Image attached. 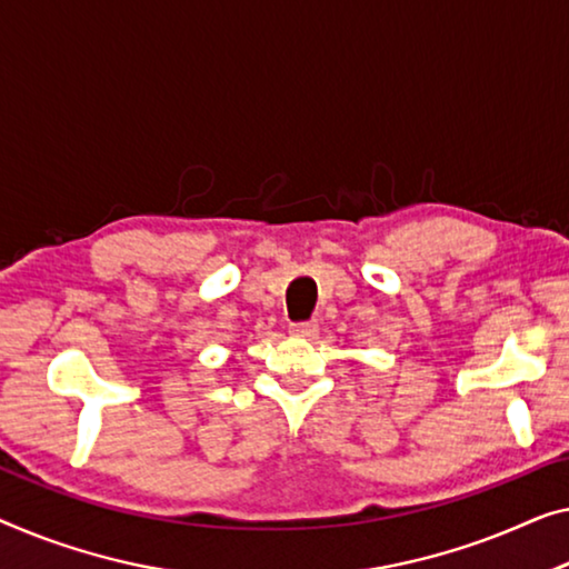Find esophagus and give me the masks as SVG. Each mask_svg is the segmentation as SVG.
<instances>
[{"instance_id":"34e87169","label":"esophagus","mask_w":569,"mask_h":569,"mask_svg":"<svg viewBox=\"0 0 569 569\" xmlns=\"http://www.w3.org/2000/svg\"><path fill=\"white\" fill-rule=\"evenodd\" d=\"M317 332H319L317 321H296V325H291L293 337H317Z\"/></svg>"}]
</instances>
